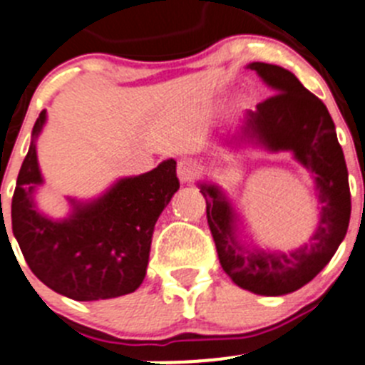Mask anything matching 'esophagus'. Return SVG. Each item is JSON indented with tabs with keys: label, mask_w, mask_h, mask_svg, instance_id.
I'll use <instances>...</instances> for the list:
<instances>
[{
	"label": "esophagus",
	"mask_w": 365,
	"mask_h": 365,
	"mask_svg": "<svg viewBox=\"0 0 365 365\" xmlns=\"http://www.w3.org/2000/svg\"><path fill=\"white\" fill-rule=\"evenodd\" d=\"M199 173H200V166L197 165V160L193 159L179 160V165H177V175H179L180 182H192Z\"/></svg>",
	"instance_id": "1"
}]
</instances>
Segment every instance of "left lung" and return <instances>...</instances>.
<instances>
[{
	"instance_id": "obj_1",
	"label": "left lung",
	"mask_w": 365,
	"mask_h": 365,
	"mask_svg": "<svg viewBox=\"0 0 365 365\" xmlns=\"http://www.w3.org/2000/svg\"><path fill=\"white\" fill-rule=\"evenodd\" d=\"M250 68L275 93L259 103L255 112L246 113L242 132L273 152L292 150L315 173L322 205L319 228L306 246L289 255L250 252L237 240L235 215L219 188L200 185V193L206 199L210 232L226 275L242 289L279 297L315 279L335 255L349 226L351 192L346 159L326 105L282 66L252 63Z\"/></svg>"
}]
</instances>
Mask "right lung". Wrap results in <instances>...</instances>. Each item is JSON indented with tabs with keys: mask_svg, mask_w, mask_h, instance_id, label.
<instances>
[{
	"mask_svg": "<svg viewBox=\"0 0 365 365\" xmlns=\"http://www.w3.org/2000/svg\"><path fill=\"white\" fill-rule=\"evenodd\" d=\"M45 119L43 110L12 197V233L23 257L45 286L68 299L128 295L145 279L153 226L179 190L177 163L168 159L152 172L121 179L101 199L76 206L70 219L56 222L32 200L43 182L34 141Z\"/></svg>",
	"mask_w": 365,
	"mask_h": 365,
	"instance_id": "1",
	"label": "right lung"
}]
</instances>
